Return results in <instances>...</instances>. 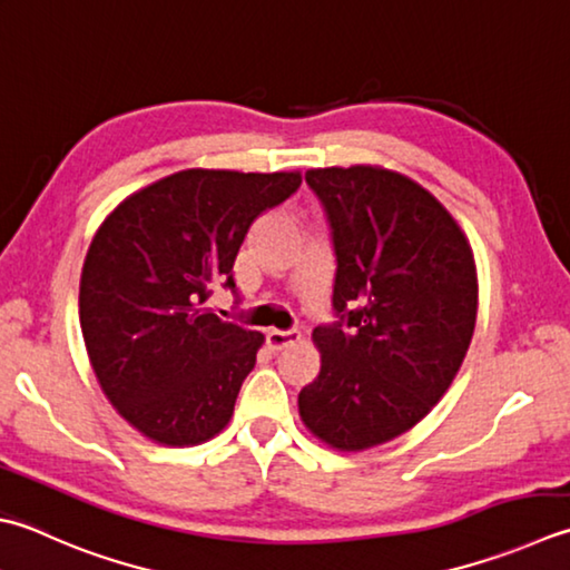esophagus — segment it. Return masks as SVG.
<instances>
[{"label": "esophagus", "instance_id": "1", "mask_svg": "<svg viewBox=\"0 0 570 570\" xmlns=\"http://www.w3.org/2000/svg\"><path fill=\"white\" fill-rule=\"evenodd\" d=\"M301 341V333L298 331H276L272 328L266 333V343H269L272 351H284L288 345H296Z\"/></svg>", "mask_w": 570, "mask_h": 570}]
</instances>
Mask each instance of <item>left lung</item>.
I'll list each match as a JSON object with an SVG mask.
<instances>
[{"label": "left lung", "mask_w": 570, "mask_h": 570, "mask_svg": "<svg viewBox=\"0 0 570 570\" xmlns=\"http://www.w3.org/2000/svg\"><path fill=\"white\" fill-rule=\"evenodd\" d=\"M326 207L338 321L314 328L321 371L298 393L308 432L363 452L412 430L448 393L476 323L470 239L444 205L381 165L314 167Z\"/></svg>", "instance_id": "obj_1"}]
</instances>
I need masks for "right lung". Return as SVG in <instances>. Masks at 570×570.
<instances>
[{"label":"right lung","mask_w":570,"mask_h":570,"mask_svg":"<svg viewBox=\"0 0 570 570\" xmlns=\"http://www.w3.org/2000/svg\"><path fill=\"white\" fill-rule=\"evenodd\" d=\"M301 173L189 167L128 195L86 252L78 318L96 381L118 415L165 448H195L232 420L264 336L205 306L234 288L252 222Z\"/></svg>","instance_id":"1"}]
</instances>
